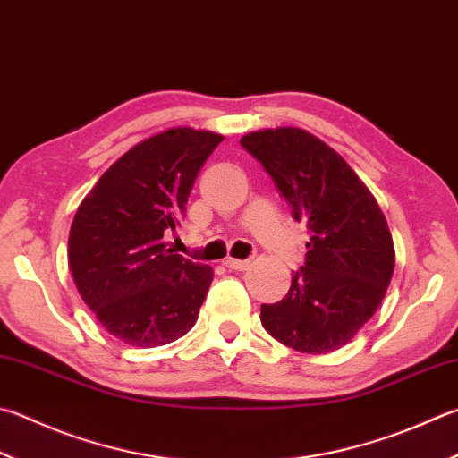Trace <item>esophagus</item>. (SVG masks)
Segmentation results:
<instances>
[{
  "label": "esophagus",
  "mask_w": 458,
  "mask_h": 458,
  "mask_svg": "<svg viewBox=\"0 0 458 458\" xmlns=\"http://www.w3.org/2000/svg\"><path fill=\"white\" fill-rule=\"evenodd\" d=\"M225 267L231 271H245L249 267V261H241V259H227Z\"/></svg>",
  "instance_id": "34e87169"
}]
</instances>
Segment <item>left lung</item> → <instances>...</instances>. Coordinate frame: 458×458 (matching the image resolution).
Masks as SVG:
<instances>
[{
	"instance_id": "obj_1",
	"label": "left lung",
	"mask_w": 458,
	"mask_h": 458,
	"mask_svg": "<svg viewBox=\"0 0 458 458\" xmlns=\"http://www.w3.org/2000/svg\"><path fill=\"white\" fill-rule=\"evenodd\" d=\"M309 229L305 265L279 303L261 305L265 331L310 355L341 349L389 287L394 245L373 193L339 153L299 127L241 137Z\"/></svg>"
}]
</instances>
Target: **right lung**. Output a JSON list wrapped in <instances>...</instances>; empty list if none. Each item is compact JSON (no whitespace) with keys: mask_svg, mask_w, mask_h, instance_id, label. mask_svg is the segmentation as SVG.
<instances>
[{"mask_svg":"<svg viewBox=\"0 0 458 458\" xmlns=\"http://www.w3.org/2000/svg\"><path fill=\"white\" fill-rule=\"evenodd\" d=\"M223 135L171 127L122 155L77 207L67 259L75 287L109 335L133 347L174 343L197 321L213 281L163 243Z\"/></svg>","mask_w":458,"mask_h":458,"instance_id":"obj_1","label":"right lung"}]
</instances>
